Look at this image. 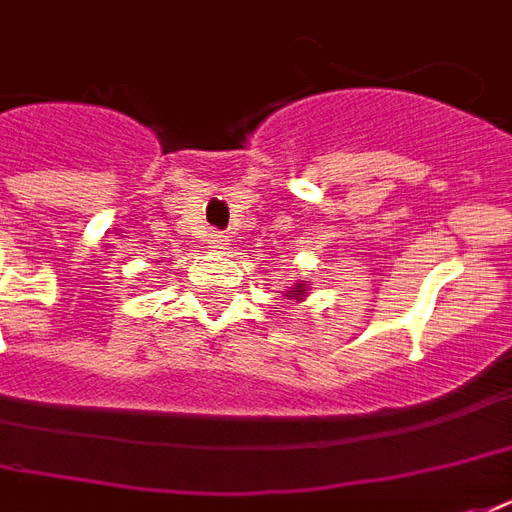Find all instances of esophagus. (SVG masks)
Returning a JSON list of instances; mask_svg holds the SVG:
<instances>
[{
	"mask_svg": "<svg viewBox=\"0 0 512 512\" xmlns=\"http://www.w3.org/2000/svg\"><path fill=\"white\" fill-rule=\"evenodd\" d=\"M209 247L215 249V252H220V249L228 247V236H225V233H220V231L209 233Z\"/></svg>",
	"mask_w": 512,
	"mask_h": 512,
	"instance_id": "34e87169",
	"label": "esophagus"
}]
</instances>
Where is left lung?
<instances>
[{"label":"left lung","mask_w":512,"mask_h":512,"mask_svg":"<svg viewBox=\"0 0 512 512\" xmlns=\"http://www.w3.org/2000/svg\"><path fill=\"white\" fill-rule=\"evenodd\" d=\"M308 295V284H295V287H289L287 297L289 300H303Z\"/></svg>","instance_id":"8db88e82"}]
</instances>
